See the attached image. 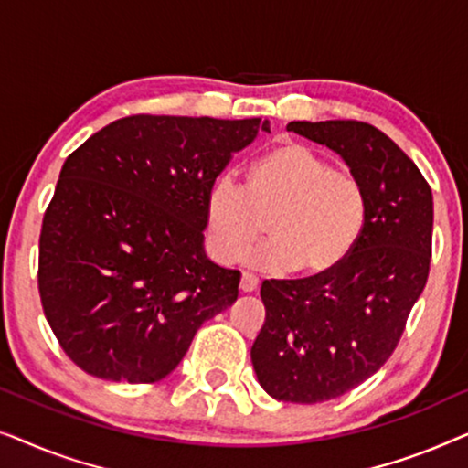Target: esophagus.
I'll return each instance as SVG.
<instances>
[{
  "instance_id": "esophagus-1",
  "label": "esophagus",
  "mask_w": 468,
  "mask_h": 468,
  "mask_svg": "<svg viewBox=\"0 0 468 468\" xmlns=\"http://www.w3.org/2000/svg\"><path fill=\"white\" fill-rule=\"evenodd\" d=\"M258 285H260V281H258V277H255V274L242 272V277H240V290L242 292H245V293L255 292V290H258Z\"/></svg>"
}]
</instances>
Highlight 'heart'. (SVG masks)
I'll list each match as a JSON object with an SVG mask.
<instances>
[{
  "label": "heart",
  "instance_id": "obj_1",
  "mask_svg": "<svg viewBox=\"0 0 468 468\" xmlns=\"http://www.w3.org/2000/svg\"><path fill=\"white\" fill-rule=\"evenodd\" d=\"M367 189L354 172L332 168L300 143H281L247 168L245 185L219 176L204 202V240L210 258L234 264L260 236L268 240L247 255L255 268L330 272L351 253L367 223Z\"/></svg>",
  "mask_w": 468,
  "mask_h": 468
}]
</instances>
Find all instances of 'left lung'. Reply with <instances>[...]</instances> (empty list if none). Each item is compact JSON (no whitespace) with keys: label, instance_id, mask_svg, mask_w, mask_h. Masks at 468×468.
<instances>
[{"label":"left lung","instance_id":"left-lung-1","mask_svg":"<svg viewBox=\"0 0 468 468\" xmlns=\"http://www.w3.org/2000/svg\"><path fill=\"white\" fill-rule=\"evenodd\" d=\"M328 146L367 189V223L330 272L271 279L253 370L272 399L315 405L373 377L399 345L424 292L432 251V191L394 140L362 121H292Z\"/></svg>","mask_w":468,"mask_h":468}]
</instances>
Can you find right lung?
<instances>
[{
    "label": "right lung",
    "mask_w": 468,
    "mask_h": 468,
    "mask_svg": "<svg viewBox=\"0 0 468 468\" xmlns=\"http://www.w3.org/2000/svg\"><path fill=\"white\" fill-rule=\"evenodd\" d=\"M264 119L136 114L101 127L63 164L42 221L37 285L76 367L155 383L207 319L239 298L240 272L204 251V202Z\"/></svg>",
    "instance_id": "1"
}]
</instances>
